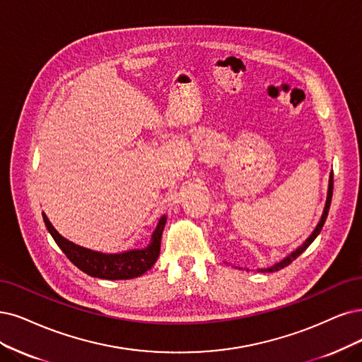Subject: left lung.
<instances>
[{
  "mask_svg": "<svg viewBox=\"0 0 362 362\" xmlns=\"http://www.w3.org/2000/svg\"><path fill=\"white\" fill-rule=\"evenodd\" d=\"M332 185H334V180H332V173L329 174V183H328V194H327V202H325V209H324V213H322V216H320V221H319V223L316 225V228H315V231L310 234V237L305 240V242L298 247V249H296L293 250L291 255H288L285 259H282L280 262H277V264H274L273 267H270V269H264V270H258V272H262V273H273V272H279V270H282V269H285L286 265H289L293 259H297L301 253L309 247L310 245H312V242L313 240L317 237V234L320 233V230H322V226H324V223H325V221H327V216H328V210H329V206H331V198H332Z\"/></svg>",
  "mask_w": 362,
  "mask_h": 362,
  "instance_id": "8db88e82",
  "label": "left lung"
}]
</instances>
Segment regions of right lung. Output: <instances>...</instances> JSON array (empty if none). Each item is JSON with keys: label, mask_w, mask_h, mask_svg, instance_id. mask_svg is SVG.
I'll list each match as a JSON object with an SVG mask.
<instances>
[{"label": "right lung", "mask_w": 362, "mask_h": 362, "mask_svg": "<svg viewBox=\"0 0 362 362\" xmlns=\"http://www.w3.org/2000/svg\"><path fill=\"white\" fill-rule=\"evenodd\" d=\"M43 221L50 235L55 240V243L61 247L77 269L86 273L88 276L107 279V280H127L144 274L151 270L156 262L160 250V237H163L164 226L167 222V216H160L156 228L152 234L151 243L143 249H131L122 253H103L97 250H90L74 245L70 240L62 237L47 216L43 213Z\"/></svg>", "instance_id": "right-lung-1"}]
</instances>
